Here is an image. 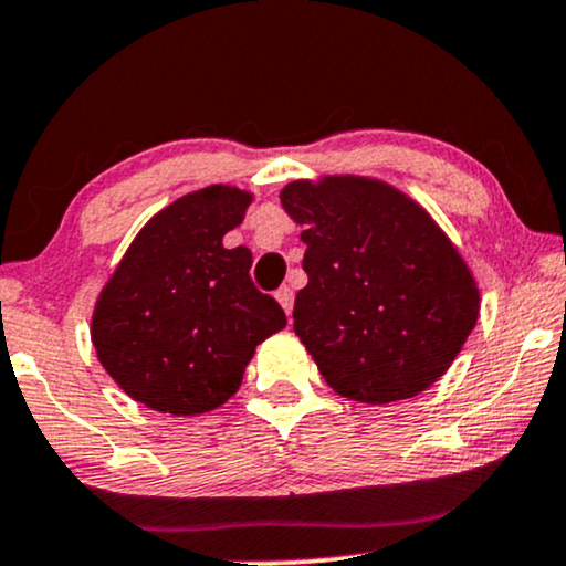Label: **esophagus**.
I'll use <instances>...</instances> for the list:
<instances>
[{"label": "esophagus", "instance_id": "34e87169", "mask_svg": "<svg viewBox=\"0 0 566 566\" xmlns=\"http://www.w3.org/2000/svg\"><path fill=\"white\" fill-rule=\"evenodd\" d=\"M275 298L281 302V307L285 310V315H291V310H294V291L289 289V285H281V289L275 291Z\"/></svg>", "mask_w": 566, "mask_h": 566}]
</instances>
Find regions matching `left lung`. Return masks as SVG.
<instances>
[{
  "label": "left lung",
  "instance_id": "obj_1",
  "mask_svg": "<svg viewBox=\"0 0 566 566\" xmlns=\"http://www.w3.org/2000/svg\"><path fill=\"white\" fill-rule=\"evenodd\" d=\"M281 203L307 243L294 331L325 384L387 405L440 378L480 317L474 275L440 224L370 177L296 179Z\"/></svg>",
  "mask_w": 566,
  "mask_h": 566
}]
</instances>
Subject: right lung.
Masks as SVG:
<instances>
[{
  "mask_svg": "<svg viewBox=\"0 0 566 566\" xmlns=\"http://www.w3.org/2000/svg\"><path fill=\"white\" fill-rule=\"evenodd\" d=\"M254 201L230 185L188 192L137 232L92 315L97 360L132 400L198 416L235 395L256 344L285 328L251 283V251L224 232Z\"/></svg>",
  "mask_w": 566,
  "mask_h": 566,
  "instance_id": "obj_1",
  "label": "right lung"
}]
</instances>
